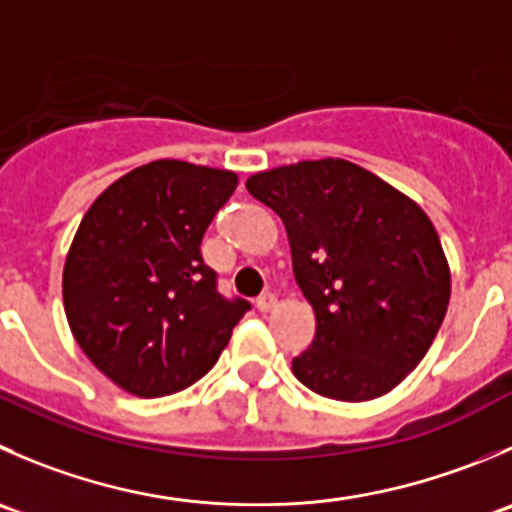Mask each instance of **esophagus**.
Returning <instances> with one entry per match:
<instances>
[{
	"instance_id": "obj_1",
	"label": "esophagus",
	"mask_w": 512,
	"mask_h": 512,
	"mask_svg": "<svg viewBox=\"0 0 512 512\" xmlns=\"http://www.w3.org/2000/svg\"><path fill=\"white\" fill-rule=\"evenodd\" d=\"M275 305H277V297L272 295V292H265V295H260V297H257V300H255V307H257V310H260V312H270Z\"/></svg>"
}]
</instances>
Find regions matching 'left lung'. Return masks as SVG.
<instances>
[{
    "label": "left lung",
    "instance_id": "8db88e82",
    "mask_svg": "<svg viewBox=\"0 0 512 512\" xmlns=\"http://www.w3.org/2000/svg\"><path fill=\"white\" fill-rule=\"evenodd\" d=\"M247 192L285 222L315 340L292 360L312 393L362 403L425 357L450 302L438 232L413 200L345 160L257 172Z\"/></svg>",
    "mask_w": 512,
    "mask_h": 512
}]
</instances>
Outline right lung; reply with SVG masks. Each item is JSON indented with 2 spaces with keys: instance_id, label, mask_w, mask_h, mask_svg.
I'll use <instances>...</instances> for the list:
<instances>
[{
  "instance_id": "right-lung-1",
  "label": "right lung",
  "mask_w": 512,
  "mask_h": 512,
  "mask_svg": "<svg viewBox=\"0 0 512 512\" xmlns=\"http://www.w3.org/2000/svg\"><path fill=\"white\" fill-rule=\"evenodd\" d=\"M237 175L157 160L94 200L64 262V312L84 355L127 393L162 398L212 370L250 302L217 292L202 235Z\"/></svg>"
}]
</instances>
